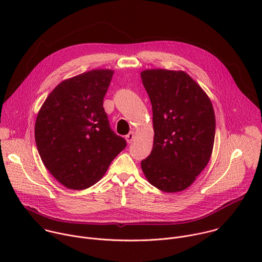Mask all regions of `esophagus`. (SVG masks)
Returning <instances> with one entry per match:
<instances>
[{
  "mask_svg": "<svg viewBox=\"0 0 262 262\" xmlns=\"http://www.w3.org/2000/svg\"><path fill=\"white\" fill-rule=\"evenodd\" d=\"M125 139H126V141H127V143H128V144H129V143H132V142H133V140L135 139V133L130 132L128 135H126V136H125Z\"/></svg>",
  "mask_w": 262,
  "mask_h": 262,
  "instance_id": "34e87169",
  "label": "esophagus"
}]
</instances>
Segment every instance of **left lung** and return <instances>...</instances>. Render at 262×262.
I'll use <instances>...</instances> for the list:
<instances>
[{
	"instance_id": "left-lung-1",
	"label": "left lung",
	"mask_w": 262,
	"mask_h": 262,
	"mask_svg": "<svg viewBox=\"0 0 262 262\" xmlns=\"http://www.w3.org/2000/svg\"><path fill=\"white\" fill-rule=\"evenodd\" d=\"M152 105L151 154L141 162L154 186L167 193L185 190L209 162L215 117L209 97L184 71L141 72Z\"/></svg>"
}]
</instances>
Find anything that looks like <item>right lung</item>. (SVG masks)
Instances as JSON below:
<instances>
[{"instance_id": "obj_1", "label": "right lung", "mask_w": 262, "mask_h": 262, "mask_svg": "<svg viewBox=\"0 0 262 262\" xmlns=\"http://www.w3.org/2000/svg\"><path fill=\"white\" fill-rule=\"evenodd\" d=\"M114 71L95 69L61 82L35 123L39 156L51 174L71 190L96 183L126 146L111 129L103 97Z\"/></svg>"}]
</instances>
